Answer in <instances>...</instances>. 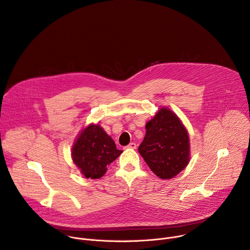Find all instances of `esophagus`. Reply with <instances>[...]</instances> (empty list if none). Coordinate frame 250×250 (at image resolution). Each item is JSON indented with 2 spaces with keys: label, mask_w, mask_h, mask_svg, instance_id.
Segmentation results:
<instances>
[{
  "label": "esophagus",
  "mask_w": 250,
  "mask_h": 250,
  "mask_svg": "<svg viewBox=\"0 0 250 250\" xmlns=\"http://www.w3.org/2000/svg\"><path fill=\"white\" fill-rule=\"evenodd\" d=\"M125 148H130V149H135L136 148V145L134 144V142H130V144L127 146H125Z\"/></svg>",
  "instance_id": "34e87169"
}]
</instances>
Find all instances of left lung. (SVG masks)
<instances>
[{
  "mask_svg": "<svg viewBox=\"0 0 250 250\" xmlns=\"http://www.w3.org/2000/svg\"><path fill=\"white\" fill-rule=\"evenodd\" d=\"M146 132L138 146L151 171L163 180L184 170L190 162L189 133L180 118L166 106L146 125Z\"/></svg>",
  "mask_w": 250,
  "mask_h": 250,
  "instance_id": "left-lung-1",
  "label": "left lung"
}]
</instances>
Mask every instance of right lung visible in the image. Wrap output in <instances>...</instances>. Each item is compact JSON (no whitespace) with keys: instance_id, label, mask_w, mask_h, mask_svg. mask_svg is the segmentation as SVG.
<instances>
[{"instance_id":"obj_1","label":"right lung","mask_w":250,"mask_h":250,"mask_svg":"<svg viewBox=\"0 0 250 250\" xmlns=\"http://www.w3.org/2000/svg\"><path fill=\"white\" fill-rule=\"evenodd\" d=\"M122 152L99 124H90L79 132L71 156L85 178L99 179Z\"/></svg>"}]
</instances>
